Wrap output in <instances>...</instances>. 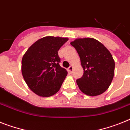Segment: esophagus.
I'll return each mask as SVG.
<instances>
[{
  "mask_svg": "<svg viewBox=\"0 0 130 130\" xmlns=\"http://www.w3.org/2000/svg\"><path fill=\"white\" fill-rule=\"evenodd\" d=\"M73 66H70V67L67 69V71H68L69 73H71L72 72H73Z\"/></svg>",
  "mask_w": 130,
  "mask_h": 130,
  "instance_id": "1",
  "label": "esophagus"
}]
</instances>
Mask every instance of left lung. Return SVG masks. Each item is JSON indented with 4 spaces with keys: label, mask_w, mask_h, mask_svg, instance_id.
Instances as JSON below:
<instances>
[{
    "label": "left lung",
    "mask_w": 130,
    "mask_h": 130,
    "mask_svg": "<svg viewBox=\"0 0 130 130\" xmlns=\"http://www.w3.org/2000/svg\"><path fill=\"white\" fill-rule=\"evenodd\" d=\"M80 57L84 73L77 79L78 88L89 96L101 94L108 89L114 75L111 53L98 40L80 38L71 42Z\"/></svg>",
    "instance_id": "8db88e82"
}]
</instances>
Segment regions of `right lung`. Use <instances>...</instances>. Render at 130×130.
Masks as SVG:
<instances>
[{"instance_id":"1","label":"right lung","mask_w":130,"mask_h":130,"mask_svg":"<svg viewBox=\"0 0 130 130\" xmlns=\"http://www.w3.org/2000/svg\"><path fill=\"white\" fill-rule=\"evenodd\" d=\"M67 40L66 38L44 37L31 45L23 56V77L38 96H51L61 88L67 71L59 65L58 51Z\"/></svg>"}]
</instances>
